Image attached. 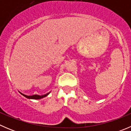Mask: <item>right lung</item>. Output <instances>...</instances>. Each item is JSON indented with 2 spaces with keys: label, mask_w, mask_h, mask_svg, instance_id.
Listing matches in <instances>:
<instances>
[{
  "label": "right lung",
  "mask_w": 131,
  "mask_h": 131,
  "mask_svg": "<svg viewBox=\"0 0 131 131\" xmlns=\"http://www.w3.org/2000/svg\"><path fill=\"white\" fill-rule=\"evenodd\" d=\"M21 93V92H20ZM21 94L23 96H24L25 97H27V98L28 99H34V100H39V99H41V98H43V97H46V96H47V95L49 94V93H47L46 94H44V95H42V96H39V95H33V96H26V95L25 94H23L21 93Z\"/></svg>",
  "instance_id": "1"
}]
</instances>
